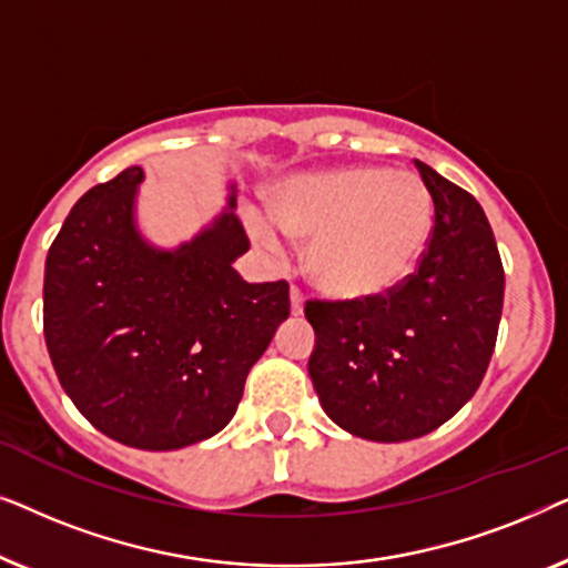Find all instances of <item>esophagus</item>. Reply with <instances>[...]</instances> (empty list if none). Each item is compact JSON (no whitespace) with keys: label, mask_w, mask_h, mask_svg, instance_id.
<instances>
[{"label":"esophagus","mask_w":568,"mask_h":568,"mask_svg":"<svg viewBox=\"0 0 568 568\" xmlns=\"http://www.w3.org/2000/svg\"><path fill=\"white\" fill-rule=\"evenodd\" d=\"M290 300H292V315H302V310H305V300H302V292L297 286H292L290 290Z\"/></svg>","instance_id":"esophagus-1"}]
</instances>
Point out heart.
<instances>
[{
  "label": "heart",
  "instance_id": "1",
  "mask_svg": "<svg viewBox=\"0 0 568 568\" xmlns=\"http://www.w3.org/2000/svg\"><path fill=\"white\" fill-rule=\"evenodd\" d=\"M282 227L310 240L307 266L321 290L341 300H377L403 286L429 245L434 204L410 170L341 168L294 175L271 199ZM251 232L278 255L284 237L266 220Z\"/></svg>",
  "mask_w": 568,
  "mask_h": 568
}]
</instances>
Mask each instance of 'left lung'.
Listing matches in <instances>:
<instances>
[{
    "instance_id": "left-lung-1",
    "label": "left lung",
    "mask_w": 568,
    "mask_h": 568,
    "mask_svg": "<svg viewBox=\"0 0 568 568\" xmlns=\"http://www.w3.org/2000/svg\"><path fill=\"white\" fill-rule=\"evenodd\" d=\"M434 227L416 274L377 300H310L307 372L341 429L372 442L424 437L478 390L504 305L491 224L468 191L416 160Z\"/></svg>"
}]
</instances>
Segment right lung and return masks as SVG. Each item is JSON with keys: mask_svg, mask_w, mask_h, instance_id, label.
Returning <instances> with one entry per match:
<instances>
[{"mask_svg": "<svg viewBox=\"0 0 568 568\" xmlns=\"http://www.w3.org/2000/svg\"><path fill=\"white\" fill-rule=\"evenodd\" d=\"M142 168L90 189L45 258L43 336L80 414L121 445L181 449L235 416L245 377L290 317V284L232 268L251 243L227 206L173 251L136 224Z\"/></svg>", "mask_w": 568, "mask_h": 568, "instance_id": "right-lung-1", "label": "right lung"}]
</instances>
